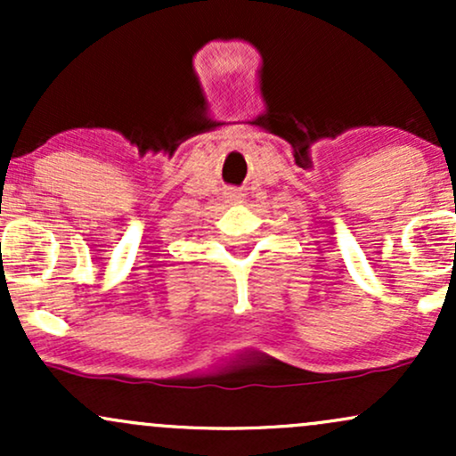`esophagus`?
Returning a JSON list of instances; mask_svg holds the SVG:
<instances>
[{
	"label": "esophagus",
	"mask_w": 456,
	"mask_h": 456,
	"mask_svg": "<svg viewBox=\"0 0 456 456\" xmlns=\"http://www.w3.org/2000/svg\"><path fill=\"white\" fill-rule=\"evenodd\" d=\"M227 199H229V201H242V195H240V192L232 191V192H227Z\"/></svg>",
	"instance_id": "1"
}]
</instances>
